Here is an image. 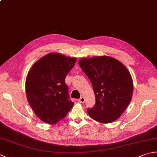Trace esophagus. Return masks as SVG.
I'll return each instance as SVG.
<instances>
[{
  "label": "esophagus",
  "instance_id": "obj_1",
  "mask_svg": "<svg viewBox=\"0 0 157 157\" xmlns=\"http://www.w3.org/2000/svg\"><path fill=\"white\" fill-rule=\"evenodd\" d=\"M78 101L79 102H80V103H84V102H85V98L83 97V96H82V97H81L78 100Z\"/></svg>",
  "mask_w": 157,
  "mask_h": 157
}]
</instances>
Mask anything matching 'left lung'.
Instances as JSON below:
<instances>
[{
	"instance_id": "left-lung-1",
	"label": "left lung",
	"mask_w": 157,
	"mask_h": 157,
	"mask_svg": "<svg viewBox=\"0 0 157 157\" xmlns=\"http://www.w3.org/2000/svg\"><path fill=\"white\" fill-rule=\"evenodd\" d=\"M94 89L96 104L89 116L102 123L117 119L131 101L134 90L132 75L125 66L109 56L83 58L78 61Z\"/></svg>"
}]
</instances>
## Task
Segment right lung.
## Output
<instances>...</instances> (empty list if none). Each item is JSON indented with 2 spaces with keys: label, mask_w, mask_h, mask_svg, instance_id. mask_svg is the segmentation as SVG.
Listing matches in <instances>:
<instances>
[{
  "label": "right lung",
  "mask_w": 157,
  "mask_h": 157,
  "mask_svg": "<svg viewBox=\"0 0 157 157\" xmlns=\"http://www.w3.org/2000/svg\"><path fill=\"white\" fill-rule=\"evenodd\" d=\"M77 59L58 52H51L38 59L29 70L25 80L28 101L35 114L43 122L55 124L73 107L67 74L74 67Z\"/></svg>",
  "instance_id": "right-lung-1"
}]
</instances>
